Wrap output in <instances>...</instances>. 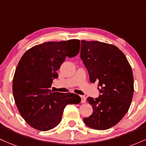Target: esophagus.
I'll list each match as a JSON object with an SVG mask.
<instances>
[{"label":"esophagus","mask_w":146,"mask_h":146,"mask_svg":"<svg viewBox=\"0 0 146 146\" xmlns=\"http://www.w3.org/2000/svg\"><path fill=\"white\" fill-rule=\"evenodd\" d=\"M81 103L82 104H84V103L86 102V97H85L84 96H81Z\"/></svg>","instance_id":"34e87169"}]
</instances>
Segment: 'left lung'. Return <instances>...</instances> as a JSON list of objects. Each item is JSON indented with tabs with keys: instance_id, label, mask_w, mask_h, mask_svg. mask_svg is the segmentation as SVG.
<instances>
[{
	"instance_id": "1",
	"label": "left lung",
	"mask_w": 146,
	"mask_h": 146,
	"mask_svg": "<svg viewBox=\"0 0 146 146\" xmlns=\"http://www.w3.org/2000/svg\"><path fill=\"white\" fill-rule=\"evenodd\" d=\"M81 58L90 75L98 82L99 97H88L90 117L83 121L94 130H104L117 124L128 111L134 94V78L125 54L115 45L99 41H81Z\"/></svg>"
}]
</instances>
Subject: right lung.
I'll use <instances>...</instances> for the list:
<instances>
[{"label":"right lung","mask_w":146,"mask_h":146,"mask_svg":"<svg viewBox=\"0 0 146 146\" xmlns=\"http://www.w3.org/2000/svg\"><path fill=\"white\" fill-rule=\"evenodd\" d=\"M79 50L78 39L50 41L31 47L21 57L13 78V95L21 117L33 128L53 129L67 105L81 102L77 94L50 89L65 58L76 56Z\"/></svg>","instance_id":"add662e5"}]
</instances>
